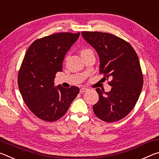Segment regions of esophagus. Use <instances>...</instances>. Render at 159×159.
I'll use <instances>...</instances> for the list:
<instances>
[{
    "instance_id": "obj_1",
    "label": "esophagus",
    "mask_w": 159,
    "mask_h": 159,
    "mask_svg": "<svg viewBox=\"0 0 159 159\" xmlns=\"http://www.w3.org/2000/svg\"><path fill=\"white\" fill-rule=\"evenodd\" d=\"M88 88H80V93H85V92H86V91H88Z\"/></svg>"
}]
</instances>
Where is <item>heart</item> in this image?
Here are the masks:
<instances>
[{"label":"heart","instance_id":"heart-1","mask_svg":"<svg viewBox=\"0 0 159 159\" xmlns=\"http://www.w3.org/2000/svg\"><path fill=\"white\" fill-rule=\"evenodd\" d=\"M93 52V51L91 50L90 49H88V48H85V49H83L80 50V55L82 56H85L86 55H88V54Z\"/></svg>","mask_w":159,"mask_h":159}]
</instances>
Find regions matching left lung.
I'll list each match as a JSON object with an SVG mask.
<instances>
[{"label":"left lung","mask_w":159,"mask_h":159,"mask_svg":"<svg viewBox=\"0 0 159 159\" xmlns=\"http://www.w3.org/2000/svg\"><path fill=\"white\" fill-rule=\"evenodd\" d=\"M81 34L98 53L99 72L111 79L109 93L96 89L99 99L93 111L103 121H118L132 111L140 95L143 76L138 55L130 43L113 34L95 31Z\"/></svg>","instance_id":"1"}]
</instances>
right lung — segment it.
<instances>
[{"instance_id": "add662e5", "label": "right lung", "mask_w": 159, "mask_h": 159, "mask_svg": "<svg viewBox=\"0 0 159 159\" xmlns=\"http://www.w3.org/2000/svg\"><path fill=\"white\" fill-rule=\"evenodd\" d=\"M80 33H58L36 40L24 57L18 74L19 90L23 100L38 118L52 122L66 114L79 88L55 85V75L62 71L66 53Z\"/></svg>"}]
</instances>
